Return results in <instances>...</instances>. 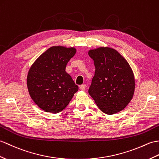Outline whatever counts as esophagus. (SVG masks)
I'll use <instances>...</instances> for the list:
<instances>
[{
    "instance_id": "esophagus-1",
    "label": "esophagus",
    "mask_w": 159,
    "mask_h": 159,
    "mask_svg": "<svg viewBox=\"0 0 159 159\" xmlns=\"http://www.w3.org/2000/svg\"><path fill=\"white\" fill-rule=\"evenodd\" d=\"M79 88H80V90L84 91V90H85V89H86V84H82V85L80 86Z\"/></svg>"
}]
</instances>
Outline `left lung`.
<instances>
[{
	"label": "left lung",
	"instance_id": "8db88e82",
	"mask_svg": "<svg viewBox=\"0 0 159 159\" xmlns=\"http://www.w3.org/2000/svg\"><path fill=\"white\" fill-rule=\"evenodd\" d=\"M88 53L95 67L89 93L103 112L113 114L121 111L131 100L135 90L129 64L110 47H99Z\"/></svg>",
	"mask_w": 159,
	"mask_h": 159
}]
</instances>
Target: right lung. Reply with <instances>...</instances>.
I'll use <instances>...</instances> for the list:
<instances>
[{"label":"right lung","instance_id":"obj_1","mask_svg":"<svg viewBox=\"0 0 159 159\" xmlns=\"http://www.w3.org/2000/svg\"><path fill=\"white\" fill-rule=\"evenodd\" d=\"M76 49L54 46L48 49L30 68L27 86L32 100L45 112L62 111L79 90L72 77L66 72Z\"/></svg>","mask_w":159,"mask_h":159}]
</instances>
